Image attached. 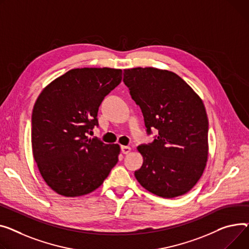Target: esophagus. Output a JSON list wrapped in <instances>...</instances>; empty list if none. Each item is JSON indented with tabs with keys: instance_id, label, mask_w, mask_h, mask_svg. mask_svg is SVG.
I'll use <instances>...</instances> for the list:
<instances>
[{
	"instance_id": "34e87169",
	"label": "esophagus",
	"mask_w": 249,
	"mask_h": 249,
	"mask_svg": "<svg viewBox=\"0 0 249 249\" xmlns=\"http://www.w3.org/2000/svg\"><path fill=\"white\" fill-rule=\"evenodd\" d=\"M121 151L123 154H128L131 152V148L129 146H121Z\"/></svg>"
}]
</instances>
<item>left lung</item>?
<instances>
[{
  "mask_svg": "<svg viewBox=\"0 0 249 249\" xmlns=\"http://www.w3.org/2000/svg\"><path fill=\"white\" fill-rule=\"evenodd\" d=\"M123 82L141 108L152 143L137 147L143 164L139 183L163 198L187 193L200 179L208 157V118L204 104L173 72L152 67L125 69Z\"/></svg>",
  "mask_w": 249,
  "mask_h": 249,
  "instance_id": "obj_1",
  "label": "left lung"
}]
</instances>
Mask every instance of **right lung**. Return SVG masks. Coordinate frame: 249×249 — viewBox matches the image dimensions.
I'll return each mask as SVG.
<instances>
[{"label": "right lung", "instance_id": "add662e5", "mask_svg": "<svg viewBox=\"0 0 249 249\" xmlns=\"http://www.w3.org/2000/svg\"><path fill=\"white\" fill-rule=\"evenodd\" d=\"M122 80V70L72 69L39 95L32 113V149L49 187L66 197L100 186L118 162L120 146L87 134L98 126L103 99Z\"/></svg>", "mask_w": 249, "mask_h": 249}]
</instances>
